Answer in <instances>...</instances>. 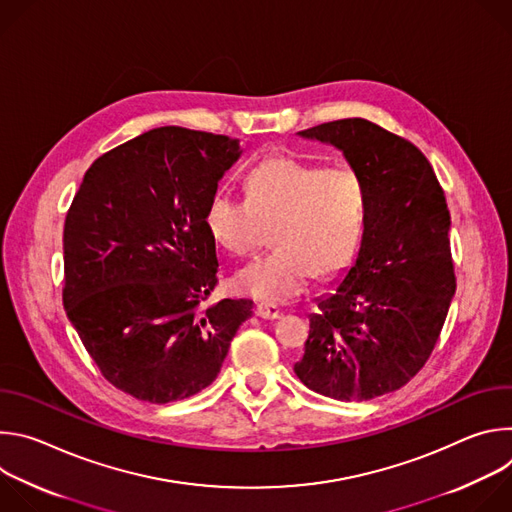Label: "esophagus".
Returning a JSON list of instances; mask_svg holds the SVG:
<instances>
[{
	"label": "esophagus",
	"instance_id": "obj_1",
	"mask_svg": "<svg viewBox=\"0 0 512 512\" xmlns=\"http://www.w3.org/2000/svg\"><path fill=\"white\" fill-rule=\"evenodd\" d=\"M255 314L259 316V318H263V320H275V318H279V308L275 306V304H267V302H261V304H257V308H255Z\"/></svg>",
	"mask_w": 512,
	"mask_h": 512
}]
</instances>
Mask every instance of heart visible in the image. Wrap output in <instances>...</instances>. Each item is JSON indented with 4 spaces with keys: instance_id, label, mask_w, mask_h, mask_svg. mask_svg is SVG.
I'll list each match as a JSON object with an SVG mask.
<instances>
[{
    "instance_id": "obj_1",
    "label": "heart",
    "mask_w": 512,
    "mask_h": 512,
    "mask_svg": "<svg viewBox=\"0 0 512 512\" xmlns=\"http://www.w3.org/2000/svg\"><path fill=\"white\" fill-rule=\"evenodd\" d=\"M369 190L358 170L296 156L259 162L245 178V200L218 190L204 208L210 239L233 257H249L271 231L273 251L235 283L267 304L294 300L312 273L326 277L356 253L367 227Z\"/></svg>"
}]
</instances>
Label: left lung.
<instances>
[{
	"label": "left lung",
	"mask_w": 512,
	"mask_h": 512,
	"mask_svg": "<svg viewBox=\"0 0 512 512\" xmlns=\"http://www.w3.org/2000/svg\"><path fill=\"white\" fill-rule=\"evenodd\" d=\"M336 145L369 190L356 263L318 302L296 375L316 393L367 401L405 387L440 340L456 273L446 192L419 148L367 119L300 131Z\"/></svg>",
	"instance_id": "left-lung-1"
}]
</instances>
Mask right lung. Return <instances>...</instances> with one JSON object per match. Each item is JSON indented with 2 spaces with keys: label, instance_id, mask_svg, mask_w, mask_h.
Here are the masks:
<instances>
[{
  "label": "right lung",
  "instance_id": "right-lung-1",
  "mask_svg": "<svg viewBox=\"0 0 512 512\" xmlns=\"http://www.w3.org/2000/svg\"><path fill=\"white\" fill-rule=\"evenodd\" d=\"M237 137L158 127L87 170L64 221L62 304L101 375L150 403L208 387L251 300L208 304L218 283L204 208Z\"/></svg>",
  "mask_w": 512,
  "mask_h": 512
}]
</instances>
